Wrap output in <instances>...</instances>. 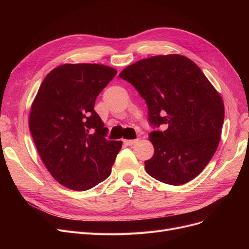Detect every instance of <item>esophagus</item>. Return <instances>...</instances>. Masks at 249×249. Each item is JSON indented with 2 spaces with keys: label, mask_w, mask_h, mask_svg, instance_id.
Listing matches in <instances>:
<instances>
[{
  "label": "esophagus",
  "mask_w": 249,
  "mask_h": 249,
  "mask_svg": "<svg viewBox=\"0 0 249 249\" xmlns=\"http://www.w3.org/2000/svg\"><path fill=\"white\" fill-rule=\"evenodd\" d=\"M138 142V139H132V140H125V143L127 145H129V146H131V145H134L135 143H137Z\"/></svg>",
  "instance_id": "34e87169"
}]
</instances>
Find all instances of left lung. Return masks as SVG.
<instances>
[{
  "label": "left lung",
  "instance_id": "1",
  "mask_svg": "<svg viewBox=\"0 0 249 249\" xmlns=\"http://www.w3.org/2000/svg\"><path fill=\"white\" fill-rule=\"evenodd\" d=\"M119 76L145 100L152 125L167 124L148 137L154 154L144 162L147 174L173 186L199 176L218 148L224 103L198 65L180 54L156 55L129 65Z\"/></svg>",
  "mask_w": 249,
  "mask_h": 249
}]
</instances>
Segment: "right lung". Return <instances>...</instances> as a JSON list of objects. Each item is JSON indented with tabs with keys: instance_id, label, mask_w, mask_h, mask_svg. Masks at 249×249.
<instances>
[{
	"instance_id": "add662e5",
	"label": "right lung",
	"mask_w": 249,
	"mask_h": 249,
	"mask_svg": "<svg viewBox=\"0 0 249 249\" xmlns=\"http://www.w3.org/2000/svg\"><path fill=\"white\" fill-rule=\"evenodd\" d=\"M117 71L98 63H64L43 80L29 113L39 156L60 185L87 191L106 179L122 141L107 140L94 110L102 89Z\"/></svg>"
}]
</instances>
